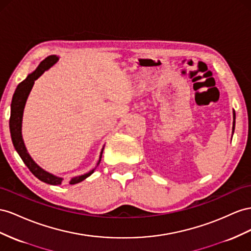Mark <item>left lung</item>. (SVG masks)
Here are the masks:
<instances>
[{"label": "left lung", "mask_w": 251, "mask_h": 251, "mask_svg": "<svg viewBox=\"0 0 251 251\" xmlns=\"http://www.w3.org/2000/svg\"><path fill=\"white\" fill-rule=\"evenodd\" d=\"M234 126H235V113L233 112V126H232V133L234 131Z\"/></svg>", "instance_id": "obj_1"}]
</instances>
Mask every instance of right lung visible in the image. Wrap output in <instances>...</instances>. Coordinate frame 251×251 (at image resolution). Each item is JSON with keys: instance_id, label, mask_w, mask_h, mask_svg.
I'll list each match as a JSON object with an SVG mask.
<instances>
[{"instance_id": "right-lung-1", "label": "right lung", "mask_w": 251, "mask_h": 251, "mask_svg": "<svg viewBox=\"0 0 251 251\" xmlns=\"http://www.w3.org/2000/svg\"><path fill=\"white\" fill-rule=\"evenodd\" d=\"M57 61H58V57L53 56V55L45 58L42 62L39 64V66L37 67V70L35 72L29 74L25 80H23L21 83H19V85L16 89V92L12 96L11 111H10V118H9V128H10L11 140H12L13 146H15V148H16L17 152L20 155V157L22 158L24 164L27 166V168L29 169L30 172L35 175L37 178L46 182V184L53 185V186L61 185V182H62L63 179L61 177H57V176L52 175L49 172L44 171L42 168H40L36 164V162L32 160V158L29 156V154L27 153V150H26L25 145L23 142L21 130H22V117H23L24 106L26 103L27 97H28V95L31 91V87H32L33 83H35V81L40 76H41L46 70H49L51 65L55 64ZM102 152H103V149H102V151H101L100 159H101V156H102ZM100 159H99V162H100ZM93 172H94V170L90 171L86 174L77 176V177H73L70 181V184L71 185L78 184V182L82 181L86 177H89V176Z\"/></svg>"}]
</instances>
